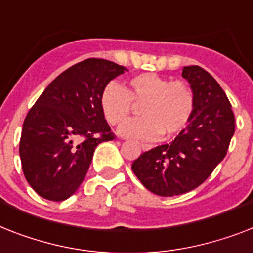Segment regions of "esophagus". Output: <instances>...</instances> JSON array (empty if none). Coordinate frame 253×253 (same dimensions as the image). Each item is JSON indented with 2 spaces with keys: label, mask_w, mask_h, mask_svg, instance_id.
Instances as JSON below:
<instances>
[{
  "label": "esophagus",
  "mask_w": 253,
  "mask_h": 253,
  "mask_svg": "<svg viewBox=\"0 0 253 253\" xmlns=\"http://www.w3.org/2000/svg\"><path fill=\"white\" fill-rule=\"evenodd\" d=\"M140 147L143 151H149V149H151V145H148V144H141Z\"/></svg>",
  "instance_id": "34e87169"
}]
</instances>
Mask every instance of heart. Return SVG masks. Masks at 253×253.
I'll return each mask as SVG.
<instances>
[{
  "mask_svg": "<svg viewBox=\"0 0 253 253\" xmlns=\"http://www.w3.org/2000/svg\"><path fill=\"white\" fill-rule=\"evenodd\" d=\"M133 104L140 105L141 118L131 120L120 127V135L152 140L164 133L173 136L183 131L194 116L196 98L192 88L184 82L144 73L128 80V89L109 83L101 96L102 114L113 126L128 118Z\"/></svg>",
  "mask_w": 253,
  "mask_h": 253,
  "instance_id": "heart-1",
  "label": "heart"
}]
</instances>
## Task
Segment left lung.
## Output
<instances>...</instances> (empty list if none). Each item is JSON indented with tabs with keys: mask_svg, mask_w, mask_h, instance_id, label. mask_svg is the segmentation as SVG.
Here are the masks:
<instances>
[{
	"mask_svg": "<svg viewBox=\"0 0 253 253\" xmlns=\"http://www.w3.org/2000/svg\"><path fill=\"white\" fill-rule=\"evenodd\" d=\"M196 98L190 123L170 144L144 152L132 162L143 186L159 196H176L200 186L225 159L235 131L226 93L200 66L183 67Z\"/></svg>",
	"mask_w": 253,
	"mask_h": 253,
	"instance_id": "8db88e82",
	"label": "left lung"
}]
</instances>
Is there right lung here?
Masks as SVG:
<instances>
[{
    "label": "right lung",
    "instance_id": "add662e5",
    "mask_svg": "<svg viewBox=\"0 0 253 253\" xmlns=\"http://www.w3.org/2000/svg\"><path fill=\"white\" fill-rule=\"evenodd\" d=\"M125 71L112 61L84 59L59 74L30 109L19 155L27 182L41 198L62 201L75 194L96 147L114 139L100 96Z\"/></svg>",
    "mask_w": 253,
    "mask_h": 253
}]
</instances>
